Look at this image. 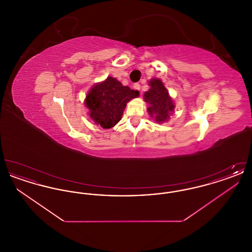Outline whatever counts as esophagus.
Returning a JSON list of instances; mask_svg holds the SVG:
<instances>
[{
	"mask_svg": "<svg viewBox=\"0 0 252 252\" xmlns=\"http://www.w3.org/2000/svg\"><path fill=\"white\" fill-rule=\"evenodd\" d=\"M133 88H134L135 90H138V91H140V90H141V85L139 84V83H136V84H134Z\"/></svg>",
	"mask_w": 252,
	"mask_h": 252,
	"instance_id": "1",
	"label": "esophagus"
}]
</instances>
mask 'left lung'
I'll list each match as a JSON object with an SVG mask.
<instances>
[{"instance_id": "1", "label": "left lung", "mask_w": 252, "mask_h": 252, "mask_svg": "<svg viewBox=\"0 0 252 252\" xmlns=\"http://www.w3.org/2000/svg\"><path fill=\"white\" fill-rule=\"evenodd\" d=\"M149 86L150 89L144 94V101L148 104L147 111L157 123H164L169 120L174 112L175 105L173 100L160 79L152 78L149 81Z\"/></svg>"}]
</instances>
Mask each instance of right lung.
<instances>
[{
    "instance_id": "obj_1",
    "label": "right lung",
    "mask_w": 252,
    "mask_h": 252,
    "mask_svg": "<svg viewBox=\"0 0 252 252\" xmlns=\"http://www.w3.org/2000/svg\"><path fill=\"white\" fill-rule=\"evenodd\" d=\"M139 94L138 91L123 86L116 78L108 76L105 81L96 83L90 90L85 104L90 110L91 119L108 129L121 120L126 103L138 97Z\"/></svg>"
}]
</instances>
